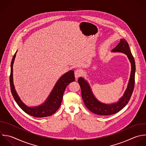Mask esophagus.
Segmentation results:
<instances>
[{"instance_id":"obj_1","label":"esophagus","mask_w":146,"mask_h":146,"mask_svg":"<svg viewBox=\"0 0 146 146\" xmlns=\"http://www.w3.org/2000/svg\"><path fill=\"white\" fill-rule=\"evenodd\" d=\"M82 70H79V69H76L75 72H74V74H75V76L76 79H78L79 77H80L82 75Z\"/></svg>"}]
</instances>
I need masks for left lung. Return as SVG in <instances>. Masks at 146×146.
<instances>
[{"mask_svg":"<svg viewBox=\"0 0 146 146\" xmlns=\"http://www.w3.org/2000/svg\"><path fill=\"white\" fill-rule=\"evenodd\" d=\"M112 51L113 52H123L127 55L131 64V71L127 88L123 96L118 102L112 104L100 103L92 94L87 82L82 78L78 79V83L82 91V97L86 107L92 113L99 115H110L120 111L128 103L134 88L135 63L128 43L124 39H121L119 43Z\"/></svg>","mask_w":146,"mask_h":146,"instance_id":"obj_1","label":"left lung"}]
</instances>
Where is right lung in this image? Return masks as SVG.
<instances>
[{
  "mask_svg": "<svg viewBox=\"0 0 146 146\" xmlns=\"http://www.w3.org/2000/svg\"><path fill=\"white\" fill-rule=\"evenodd\" d=\"M16 55L13 58L11 64V73L10 76V87L12 95L20 108L27 114L36 117H43L53 115L60 107L63 96L66 87L72 82L75 81L74 72L72 70L64 74L57 82L47 100L42 105L36 107H29L26 106L18 96L13 83V64Z\"/></svg>",
  "mask_w": 146,
  "mask_h": 146,
  "instance_id": "add662e5",
  "label": "right lung"
}]
</instances>
